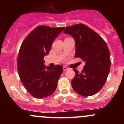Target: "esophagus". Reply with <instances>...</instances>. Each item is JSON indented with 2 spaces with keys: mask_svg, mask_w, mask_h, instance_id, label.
Returning a JSON list of instances; mask_svg holds the SVG:
<instances>
[{
  "mask_svg": "<svg viewBox=\"0 0 124 124\" xmlns=\"http://www.w3.org/2000/svg\"><path fill=\"white\" fill-rule=\"evenodd\" d=\"M63 70H64V71H65V70H68V69H69V68H67V67H66V66H64L63 67Z\"/></svg>",
  "mask_w": 124,
  "mask_h": 124,
  "instance_id": "obj_1",
  "label": "esophagus"
}]
</instances>
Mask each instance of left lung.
I'll return each instance as SVG.
<instances>
[{
    "instance_id": "obj_1",
    "label": "left lung",
    "mask_w": 124,
    "mask_h": 124,
    "mask_svg": "<svg viewBox=\"0 0 124 124\" xmlns=\"http://www.w3.org/2000/svg\"><path fill=\"white\" fill-rule=\"evenodd\" d=\"M63 32L75 39V57L86 62L81 72L73 69L72 87L80 96H93L102 89L109 74L111 59L107 45L100 35L83 24L67 27Z\"/></svg>"
}]
</instances>
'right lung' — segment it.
<instances>
[{
  "mask_svg": "<svg viewBox=\"0 0 124 124\" xmlns=\"http://www.w3.org/2000/svg\"><path fill=\"white\" fill-rule=\"evenodd\" d=\"M64 28L39 25L21 45L17 57L18 75L27 92L36 99L51 96L57 87L63 67H45L44 57L49 54L54 40Z\"/></svg>",
  "mask_w": 124,
  "mask_h": 124,
  "instance_id": "right-lung-1",
  "label": "right lung"
}]
</instances>
